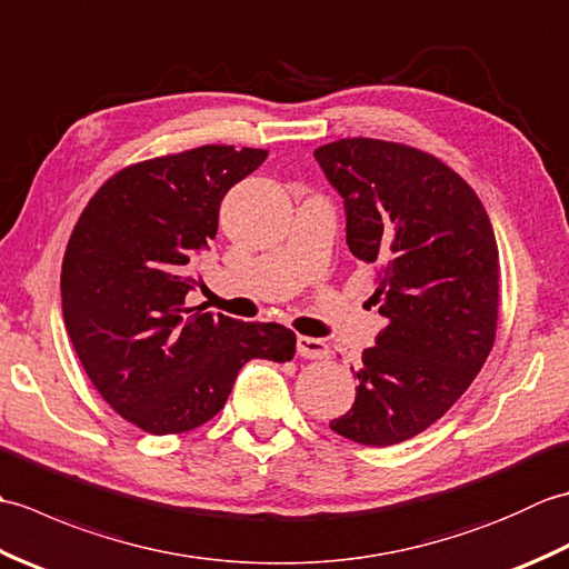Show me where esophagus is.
Here are the masks:
<instances>
[{"instance_id": "1", "label": "esophagus", "mask_w": 569, "mask_h": 569, "mask_svg": "<svg viewBox=\"0 0 569 569\" xmlns=\"http://www.w3.org/2000/svg\"><path fill=\"white\" fill-rule=\"evenodd\" d=\"M296 349H298V355L306 357V359H325V357L330 355V347L328 345H325L322 340H318V337H306V335L298 337Z\"/></svg>"}]
</instances>
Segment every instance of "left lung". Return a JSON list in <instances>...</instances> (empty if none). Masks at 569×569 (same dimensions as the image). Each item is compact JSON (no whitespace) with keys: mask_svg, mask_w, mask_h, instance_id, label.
Returning a JSON list of instances; mask_svg holds the SVG:
<instances>
[{"mask_svg":"<svg viewBox=\"0 0 569 569\" xmlns=\"http://www.w3.org/2000/svg\"><path fill=\"white\" fill-rule=\"evenodd\" d=\"M340 192L347 244L379 269L386 318L361 352L357 398L330 428L389 447L430 428L475 381L499 320V249L485 204L435 156L379 139L316 149Z\"/></svg>","mask_w":569,"mask_h":569,"instance_id":"8db88e82","label":"left lung"}]
</instances>
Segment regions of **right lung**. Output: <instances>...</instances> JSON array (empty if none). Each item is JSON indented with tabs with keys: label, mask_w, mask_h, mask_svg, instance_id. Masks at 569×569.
Instances as JSON below:
<instances>
[{
	"label": "right lung",
	"mask_w": 569,
	"mask_h": 569,
	"mask_svg": "<svg viewBox=\"0 0 569 569\" xmlns=\"http://www.w3.org/2000/svg\"><path fill=\"white\" fill-rule=\"evenodd\" d=\"M266 156L200 147L129 166L72 229L60 271L70 342L104 401L151 435L186 432L220 413L249 359L296 355L283 325L186 308L222 198Z\"/></svg>",
	"instance_id": "right-lung-1"
}]
</instances>
